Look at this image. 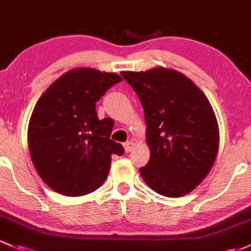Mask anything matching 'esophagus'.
<instances>
[{"label": "esophagus", "instance_id": "1", "mask_svg": "<svg viewBox=\"0 0 251 251\" xmlns=\"http://www.w3.org/2000/svg\"><path fill=\"white\" fill-rule=\"evenodd\" d=\"M123 146H125L126 152H130L134 149V143L133 141H126V143L123 144Z\"/></svg>", "mask_w": 251, "mask_h": 251}]
</instances>
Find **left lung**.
<instances>
[{
  "instance_id": "8db88e82",
  "label": "left lung",
  "mask_w": 251,
  "mask_h": 251,
  "mask_svg": "<svg viewBox=\"0 0 251 251\" xmlns=\"http://www.w3.org/2000/svg\"><path fill=\"white\" fill-rule=\"evenodd\" d=\"M144 108L150 161L140 174L164 197L195 190L213 168L219 125L208 98L181 72L162 66L122 71Z\"/></svg>"
}]
</instances>
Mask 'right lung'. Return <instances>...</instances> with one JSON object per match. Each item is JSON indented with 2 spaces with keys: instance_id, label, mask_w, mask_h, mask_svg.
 <instances>
[{
  "instance_id": "right-lung-1",
  "label": "right lung",
  "mask_w": 251,
  "mask_h": 251,
  "mask_svg": "<svg viewBox=\"0 0 251 251\" xmlns=\"http://www.w3.org/2000/svg\"><path fill=\"white\" fill-rule=\"evenodd\" d=\"M122 81L115 72L77 68L61 75L36 102L27 128L31 161L51 190L70 197L104 183L111 156L125 149L111 140L113 121L99 120L95 102Z\"/></svg>"
}]
</instances>
